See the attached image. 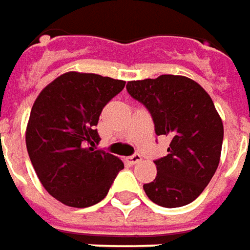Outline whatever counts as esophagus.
I'll return each mask as SVG.
<instances>
[{"label":"esophagus","instance_id":"obj_1","mask_svg":"<svg viewBox=\"0 0 250 250\" xmlns=\"http://www.w3.org/2000/svg\"><path fill=\"white\" fill-rule=\"evenodd\" d=\"M141 160H142V157H141V154H139V153L132 154V156H130V157H128V161H130V164H137V163H139Z\"/></svg>","mask_w":250,"mask_h":250}]
</instances>
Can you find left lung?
I'll return each mask as SVG.
<instances>
[{"mask_svg":"<svg viewBox=\"0 0 250 250\" xmlns=\"http://www.w3.org/2000/svg\"><path fill=\"white\" fill-rule=\"evenodd\" d=\"M128 94L146 106L157 135L169 137L168 154L154 161L157 176L144 190L154 204L178 208L194 201L220 161L223 123L209 94L186 76L131 81Z\"/></svg>","mask_w":250,"mask_h":250,"instance_id":"obj_1","label":"left lung"}]
</instances>
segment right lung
<instances>
[{"instance_id":"obj_1","label":"right lung","mask_w":250,"mask_h":250,"mask_svg":"<svg viewBox=\"0 0 250 250\" xmlns=\"http://www.w3.org/2000/svg\"><path fill=\"white\" fill-rule=\"evenodd\" d=\"M125 81L67 72L49 83L32 105L25 145L46 191L60 203L86 208L108 194L123 161L104 150L96 125Z\"/></svg>"}]
</instances>
